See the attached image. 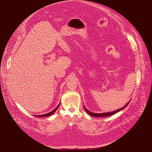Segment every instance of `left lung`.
Instances as JSON below:
<instances>
[{
    "label": "left lung",
    "mask_w": 152,
    "mask_h": 152,
    "mask_svg": "<svg viewBox=\"0 0 152 152\" xmlns=\"http://www.w3.org/2000/svg\"><path fill=\"white\" fill-rule=\"evenodd\" d=\"M129 103H127L126 105H125L123 108H121V109H119L115 111H114V112H111V113H102V114H95V113H93L90 111H89L86 108H85V107H84L85 110L86 111V112L88 114H89L90 115L93 116V117H107V116H110V115H114L115 114H116L117 113L119 112L120 111H121V110L124 109V108H125L126 107V106H127Z\"/></svg>",
    "instance_id": "left-lung-1"
}]
</instances>
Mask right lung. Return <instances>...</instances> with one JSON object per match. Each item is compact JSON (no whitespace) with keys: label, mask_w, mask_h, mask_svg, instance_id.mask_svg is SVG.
Wrapping results in <instances>:
<instances>
[{"label":"right lung","mask_w":152,"mask_h":152,"mask_svg":"<svg viewBox=\"0 0 152 152\" xmlns=\"http://www.w3.org/2000/svg\"><path fill=\"white\" fill-rule=\"evenodd\" d=\"M58 107H59V106H58V107H56L55 109L53 110V111H51L50 113H48V114H44V115H35L36 117H48V116H50V115H51L52 114H53L56 110H57V109L58 108Z\"/></svg>","instance_id":"1"}]
</instances>
